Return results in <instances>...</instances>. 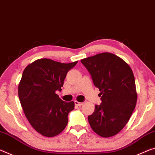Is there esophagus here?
Here are the masks:
<instances>
[{
	"label": "esophagus",
	"instance_id": "1",
	"mask_svg": "<svg viewBox=\"0 0 155 155\" xmlns=\"http://www.w3.org/2000/svg\"><path fill=\"white\" fill-rule=\"evenodd\" d=\"M74 104L76 105H77V106H81V105H83V103L82 102H78L77 101H74Z\"/></svg>",
	"mask_w": 155,
	"mask_h": 155
}]
</instances>
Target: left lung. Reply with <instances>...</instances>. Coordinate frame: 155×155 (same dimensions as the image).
Segmentation results:
<instances>
[{"label":"left lung","instance_id":"1","mask_svg":"<svg viewBox=\"0 0 155 155\" xmlns=\"http://www.w3.org/2000/svg\"><path fill=\"white\" fill-rule=\"evenodd\" d=\"M81 61L101 92V103L88 116L90 126L101 137L114 136L126 126L136 106L137 94L132 69L122 58L108 52Z\"/></svg>","mask_w":155,"mask_h":155}]
</instances>
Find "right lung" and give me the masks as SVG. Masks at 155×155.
<instances>
[{
    "label": "right lung",
    "mask_w": 155,
    "mask_h": 155,
    "mask_svg": "<svg viewBox=\"0 0 155 155\" xmlns=\"http://www.w3.org/2000/svg\"><path fill=\"white\" fill-rule=\"evenodd\" d=\"M77 63L41 58L23 71L18 85L21 106L31 126L43 136H56L67 126L68 114L74 109V103L63 101L56 91L61 92L68 72Z\"/></svg>",
    "instance_id": "obj_1"
}]
</instances>
